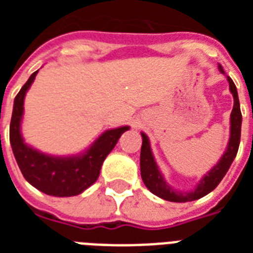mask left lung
<instances>
[{"label":"left lung","mask_w":253,"mask_h":253,"mask_svg":"<svg viewBox=\"0 0 253 253\" xmlns=\"http://www.w3.org/2000/svg\"><path fill=\"white\" fill-rule=\"evenodd\" d=\"M219 69L223 72L222 67ZM230 90L234 95V107L231 111V135H230V142H228L227 150L223 154L218 164L200 181L197 188L192 192H178L170 188L163 178L162 173L159 172L156 162H155L154 155L151 152L150 142L146 134L142 132V150H140V173H142V180L148 190L154 193L155 196L160 197L163 200L170 201V202H189V201L200 200L218 186L224 174L227 173L228 168L231 167L234 159H235L238 150H239L240 143V131H242V113H240L239 97L238 90L234 84V81L227 77Z\"/></svg>","instance_id":"left-lung-1"}]
</instances>
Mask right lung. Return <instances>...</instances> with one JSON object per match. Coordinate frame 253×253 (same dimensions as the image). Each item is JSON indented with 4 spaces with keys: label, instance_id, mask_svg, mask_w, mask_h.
I'll return each instance as SVG.
<instances>
[{
    "label": "right lung",
    "instance_id": "right-lung-1",
    "mask_svg": "<svg viewBox=\"0 0 253 253\" xmlns=\"http://www.w3.org/2000/svg\"><path fill=\"white\" fill-rule=\"evenodd\" d=\"M37 73L38 71L30 76L14 99L9 134L14 158L23 177L38 190L53 197L77 196L97 181L103 160L118 143L121 135L130 127L107 130L84 155L75 158H53L33 150L23 143L19 128L25 94Z\"/></svg>",
    "mask_w": 253,
    "mask_h": 253
}]
</instances>
